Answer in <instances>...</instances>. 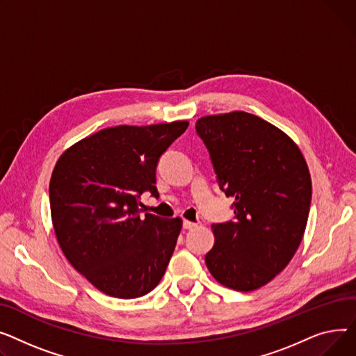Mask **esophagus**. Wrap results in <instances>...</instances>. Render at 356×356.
<instances>
[{"mask_svg":"<svg viewBox=\"0 0 356 356\" xmlns=\"http://www.w3.org/2000/svg\"><path fill=\"white\" fill-rule=\"evenodd\" d=\"M197 225H198L197 222L190 221V220H184V222H182V227H184L185 229H193V228H195Z\"/></svg>","mask_w":356,"mask_h":356,"instance_id":"1","label":"esophagus"}]
</instances>
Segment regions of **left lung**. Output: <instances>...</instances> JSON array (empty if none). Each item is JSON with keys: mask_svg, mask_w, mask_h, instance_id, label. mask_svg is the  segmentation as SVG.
Returning a JSON list of instances; mask_svg holds the SVG:
<instances>
[{"mask_svg": "<svg viewBox=\"0 0 356 356\" xmlns=\"http://www.w3.org/2000/svg\"><path fill=\"white\" fill-rule=\"evenodd\" d=\"M195 129L220 188L234 198V221L213 224L205 264L225 287L252 291L273 280L303 238L312 179L299 146L275 124L247 112L210 115Z\"/></svg>", "mask_w": 356, "mask_h": 356, "instance_id": "1", "label": "left lung"}]
</instances>
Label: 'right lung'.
<instances>
[{
	"label": "right lung",
	"mask_w": 356,
	"mask_h": 356,
	"mask_svg": "<svg viewBox=\"0 0 356 356\" xmlns=\"http://www.w3.org/2000/svg\"><path fill=\"white\" fill-rule=\"evenodd\" d=\"M186 120L119 124L72 145L50 179L56 238L69 263L104 295L135 299L165 275L182 220L140 216V194L158 195L159 156Z\"/></svg>",
	"instance_id": "obj_1"
}]
</instances>
